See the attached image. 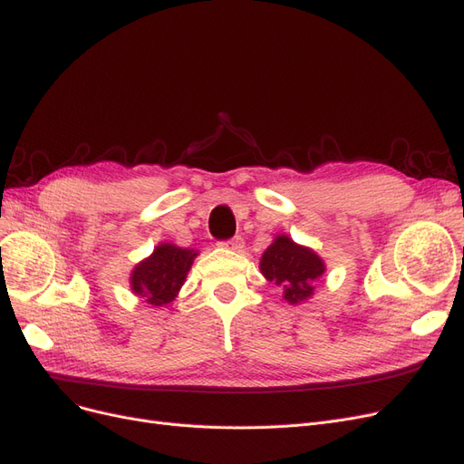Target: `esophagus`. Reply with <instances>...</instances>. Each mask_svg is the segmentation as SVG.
I'll use <instances>...</instances> for the list:
<instances>
[{"label":"esophagus","instance_id":"1","mask_svg":"<svg viewBox=\"0 0 464 464\" xmlns=\"http://www.w3.org/2000/svg\"><path fill=\"white\" fill-rule=\"evenodd\" d=\"M220 246L227 247V249H232V251H242V247H244V237H242V236H234V237H230V240L220 242Z\"/></svg>","mask_w":464,"mask_h":464}]
</instances>
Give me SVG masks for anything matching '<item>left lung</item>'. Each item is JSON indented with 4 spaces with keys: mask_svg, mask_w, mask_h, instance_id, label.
<instances>
[{
    "mask_svg": "<svg viewBox=\"0 0 464 464\" xmlns=\"http://www.w3.org/2000/svg\"><path fill=\"white\" fill-rule=\"evenodd\" d=\"M323 271L325 265L312 249L294 244L286 236H278L261 259V273L266 280L285 290V300L290 304H300L310 298L314 283Z\"/></svg>",
    "mask_w": 464,
    "mask_h": 464,
    "instance_id": "obj_1",
    "label": "left lung"
}]
</instances>
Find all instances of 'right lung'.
Instances as JSON below:
<instances>
[{
  "instance_id": "right-lung-1",
  "label": "right lung",
  "mask_w": 464,
  "mask_h": 464,
  "mask_svg": "<svg viewBox=\"0 0 464 464\" xmlns=\"http://www.w3.org/2000/svg\"><path fill=\"white\" fill-rule=\"evenodd\" d=\"M193 249L162 244L154 254L139 263L131 273V288L150 305H164L176 298L195 259Z\"/></svg>"
}]
</instances>
